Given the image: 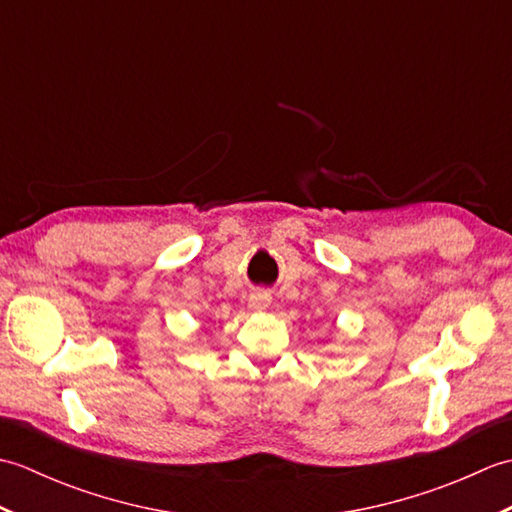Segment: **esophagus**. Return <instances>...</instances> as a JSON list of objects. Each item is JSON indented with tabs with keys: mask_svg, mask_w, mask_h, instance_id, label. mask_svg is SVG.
Masks as SVG:
<instances>
[{
	"mask_svg": "<svg viewBox=\"0 0 512 512\" xmlns=\"http://www.w3.org/2000/svg\"><path fill=\"white\" fill-rule=\"evenodd\" d=\"M248 303H250V308L257 310V312L268 310V306H270V295H268V292H264V290L253 292V295H250V299H248Z\"/></svg>",
	"mask_w": 512,
	"mask_h": 512,
	"instance_id": "obj_1",
	"label": "esophagus"
}]
</instances>
